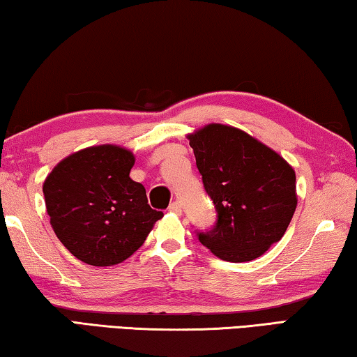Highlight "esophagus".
I'll return each mask as SVG.
<instances>
[{
	"label": "esophagus",
	"instance_id": "1",
	"mask_svg": "<svg viewBox=\"0 0 357 357\" xmlns=\"http://www.w3.org/2000/svg\"><path fill=\"white\" fill-rule=\"evenodd\" d=\"M169 212L180 213V212H182V204H180L178 201H174L171 206H169Z\"/></svg>",
	"mask_w": 357,
	"mask_h": 357
}]
</instances>
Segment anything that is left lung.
Returning a JSON list of instances; mask_svg holds the SVG:
<instances>
[{
    "instance_id": "obj_1",
    "label": "left lung",
    "mask_w": 357,
    "mask_h": 357,
    "mask_svg": "<svg viewBox=\"0 0 357 357\" xmlns=\"http://www.w3.org/2000/svg\"><path fill=\"white\" fill-rule=\"evenodd\" d=\"M217 225L199 242L223 261L259 258L284 236L297 207L296 172L275 150L234 126L188 134Z\"/></svg>"
}]
</instances>
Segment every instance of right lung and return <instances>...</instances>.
<instances>
[{"instance_id": "obj_1", "label": "right lung", "mask_w": 357, "mask_h": 357, "mask_svg": "<svg viewBox=\"0 0 357 357\" xmlns=\"http://www.w3.org/2000/svg\"><path fill=\"white\" fill-rule=\"evenodd\" d=\"M132 151L95 145L61 160L43 185L47 213L71 255L96 267L115 266L137 251L162 218L134 182Z\"/></svg>"}]
</instances>
